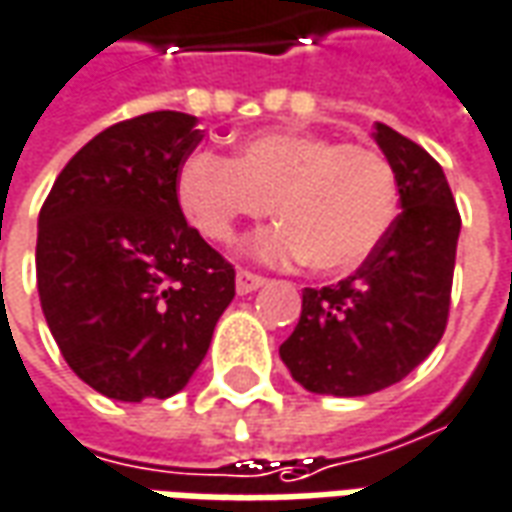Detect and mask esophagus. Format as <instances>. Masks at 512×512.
<instances>
[{
    "mask_svg": "<svg viewBox=\"0 0 512 512\" xmlns=\"http://www.w3.org/2000/svg\"><path fill=\"white\" fill-rule=\"evenodd\" d=\"M264 284H267V278H264V275L250 273V270H239V273H237V292H239V295H250V292L262 289Z\"/></svg>",
    "mask_w": 512,
    "mask_h": 512,
    "instance_id": "34e87169",
    "label": "esophagus"
}]
</instances>
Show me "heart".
Masks as SVG:
<instances>
[{"instance_id":"b5f03b06","label":"heart","mask_w":512,"mask_h":512,"mask_svg":"<svg viewBox=\"0 0 512 512\" xmlns=\"http://www.w3.org/2000/svg\"><path fill=\"white\" fill-rule=\"evenodd\" d=\"M176 198L190 226L217 245L273 204L278 226L253 239L264 262L308 259L322 273L364 264L397 215V176L380 151L292 129L248 134L237 157L195 151L181 162Z\"/></svg>"}]
</instances>
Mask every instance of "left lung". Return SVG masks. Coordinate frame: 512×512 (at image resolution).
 <instances>
[{"label": "left lung", "mask_w": 512, "mask_h": 512, "mask_svg": "<svg viewBox=\"0 0 512 512\" xmlns=\"http://www.w3.org/2000/svg\"><path fill=\"white\" fill-rule=\"evenodd\" d=\"M402 212L378 250L336 286L306 289L281 361L303 389L364 397L400 383L441 342L460 215L447 176L422 146L375 123Z\"/></svg>", "instance_id": "1"}]
</instances>
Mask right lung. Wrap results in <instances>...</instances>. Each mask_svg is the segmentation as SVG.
<instances>
[{
    "instance_id": "add662e5",
    "label": "right lung",
    "mask_w": 512,
    "mask_h": 512,
    "mask_svg": "<svg viewBox=\"0 0 512 512\" xmlns=\"http://www.w3.org/2000/svg\"><path fill=\"white\" fill-rule=\"evenodd\" d=\"M195 115L121 121L76 151L38 217V295L68 366L121 402L173 397L234 300V267L176 198L204 140Z\"/></svg>"
}]
</instances>
